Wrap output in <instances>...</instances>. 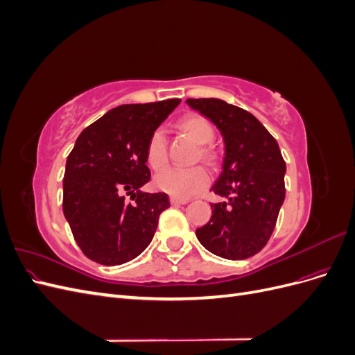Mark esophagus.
<instances>
[{"mask_svg": "<svg viewBox=\"0 0 355 355\" xmlns=\"http://www.w3.org/2000/svg\"><path fill=\"white\" fill-rule=\"evenodd\" d=\"M189 200L188 198H178V197H171L170 202L171 204H187Z\"/></svg>", "mask_w": 355, "mask_h": 355, "instance_id": "34e87169", "label": "esophagus"}]
</instances>
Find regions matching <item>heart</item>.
I'll return each mask as SVG.
<instances>
[{
  "label": "heart",
  "mask_w": 355,
  "mask_h": 355,
  "mask_svg": "<svg viewBox=\"0 0 355 355\" xmlns=\"http://www.w3.org/2000/svg\"><path fill=\"white\" fill-rule=\"evenodd\" d=\"M179 130L192 139L197 145H207L213 141L214 130L213 125L206 118L198 114H188L182 116L178 123ZM200 155L204 159L211 158V151L207 146L200 148ZM146 159L148 164L155 170L163 168L167 163V146L166 136L161 130H155L148 139L146 144ZM155 187L167 192V194L178 198H189L209 184V175L202 167L191 168H175L170 167L155 176Z\"/></svg>",
  "instance_id": "heart-1"
}]
</instances>
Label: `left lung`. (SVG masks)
Masks as SVG:
<instances>
[{
  "mask_svg": "<svg viewBox=\"0 0 355 355\" xmlns=\"http://www.w3.org/2000/svg\"><path fill=\"white\" fill-rule=\"evenodd\" d=\"M219 128L225 144L222 173L211 191L210 220L196 231L213 254L247 259L270 240L286 197V163L280 146L254 115L220 99H187Z\"/></svg>",
  "mask_w": 355,
  "mask_h": 355,
  "instance_id": "8db88e82",
  "label": "left lung"
}]
</instances>
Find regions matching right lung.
<instances>
[{
	"mask_svg": "<svg viewBox=\"0 0 355 355\" xmlns=\"http://www.w3.org/2000/svg\"><path fill=\"white\" fill-rule=\"evenodd\" d=\"M179 103L168 99L116 106L75 141L63 179V214L89 259L121 265L153 241L159 213L170 201L164 192L142 191L151 178L146 144ZM125 195L135 202L127 205Z\"/></svg>",
	"mask_w": 355,
	"mask_h": 355,
	"instance_id": "obj_1",
	"label": "right lung"
}]
</instances>
